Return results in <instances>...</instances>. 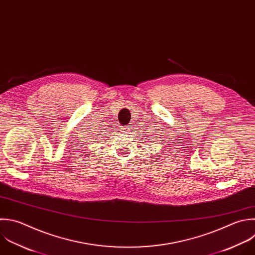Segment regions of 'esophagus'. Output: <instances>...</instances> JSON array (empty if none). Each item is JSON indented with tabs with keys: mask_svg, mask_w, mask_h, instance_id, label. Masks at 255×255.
I'll return each mask as SVG.
<instances>
[{
	"mask_svg": "<svg viewBox=\"0 0 255 255\" xmlns=\"http://www.w3.org/2000/svg\"><path fill=\"white\" fill-rule=\"evenodd\" d=\"M128 130H129V128H128V127H127V128H122V131L123 132H128Z\"/></svg>",
	"mask_w": 255,
	"mask_h": 255,
	"instance_id": "esophagus-1",
	"label": "esophagus"
}]
</instances>
